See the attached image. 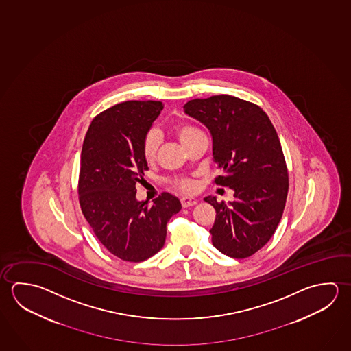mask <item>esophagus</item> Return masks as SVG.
Here are the masks:
<instances>
[{"label": "esophagus", "instance_id": "esophagus-1", "mask_svg": "<svg viewBox=\"0 0 351 351\" xmlns=\"http://www.w3.org/2000/svg\"><path fill=\"white\" fill-rule=\"evenodd\" d=\"M181 204H182L184 208H189V207H192V206H196L197 199L191 198V197H182L181 198Z\"/></svg>", "mask_w": 351, "mask_h": 351}]
</instances>
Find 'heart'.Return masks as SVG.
I'll return each instance as SVG.
<instances>
[{
  "label": "heart",
  "instance_id": "b5f03b06",
  "mask_svg": "<svg viewBox=\"0 0 351 351\" xmlns=\"http://www.w3.org/2000/svg\"><path fill=\"white\" fill-rule=\"evenodd\" d=\"M197 132H199V130L195 127H191V125H178L175 128V133L182 144L187 142L193 134H196ZM158 148H159V136L155 130H149L148 133L143 138L142 153L144 159L147 161L154 160L156 158V153H158ZM171 184L175 190L180 191L182 193H193L197 190L196 181L191 178H176V180H173Z\"/></svg>",
  "mask_w": 351,
  "mask_h": 351
}]
</instances>
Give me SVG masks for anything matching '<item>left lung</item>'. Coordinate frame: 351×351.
<instances>
[{
	"instance_id": "8db88e82",
	"label": "left lung",
	"mask_w": 351,
	"mask_h": 351,
	"mask_svg": "<svg viewBox=\"0 0 351 351\" xmlns=\"http://www.w3.org/2000/svg\"><path fill=\"white\" fill-rule=\"evenodd\" d=\"M184 108L213 138V158L221 171L213 182L234 191L229 206L204 198L217 213L209 230L212 244L230 258H249L275 233L289 193L276 130L258 105L229 95L191 99Z\"/></svg>"
}]
</instances>
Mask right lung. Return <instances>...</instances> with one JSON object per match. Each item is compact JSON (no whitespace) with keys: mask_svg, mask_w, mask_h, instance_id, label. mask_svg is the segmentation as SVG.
<instances>
[{"mask_svg":"<svg viewBox=\"0 0 351 351\" xmlns=\"http://www.w3.org/2000/svg\"><path fill=\"white\" fill-rule=\"evenodd\" d=\"M162 108L160 101L112 106L93 118L81 150V210L101 244L130 263H141L160 250L167 221L181 209L178 198L167 192L152 206L136 198V184L149 170L143 138Z\"/></svg>","mask_w":351,"mask_h":351,"instance_id":"obj_1","label":"right lung"}]
</instances>
